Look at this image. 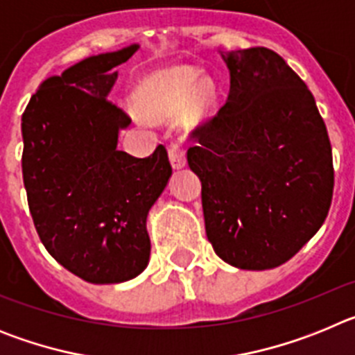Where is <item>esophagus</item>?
I'll return each mask as SVG.
<instances>
[{
  "label": "esophagus",
  "mask_w": 355,
  "mask_h": 355,
  "mask_svg": "<svg viewBox=\"0 0 355 355\" xmlns=\"http://www.w3.org/2000/svg\"><path fill=\"white\" fill-rule=\"evenodd\" d=\"M168 159H171L172 167L181 168L187 165V156H184V149L181 147L180 142H172L168 146Z\"/></svg>",
  "instance_id": "esophagus-1"
}]
</instances>
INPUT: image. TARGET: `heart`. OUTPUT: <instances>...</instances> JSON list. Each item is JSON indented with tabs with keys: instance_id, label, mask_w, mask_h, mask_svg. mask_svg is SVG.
I'll return each instance as SVG.
<instances>
[{
	"instance_id": "b5f03b06",
	"label": "heart",
	"mask_w": 355,
	"mask_h": 355,
	"mask_svg": "<svg viewBox=\"0 0 355 355\" xmlns=\"http://www.w3.org/2000/svg\"><path fill=\"white\" fill-rule=\"evenodd\" d=\"M202 80L197 67L180 65L155 72L135 90L133 101L140 114L153 121H168L175 115L187 114L199 119L213 103V87Z\"/></svg>"
}]
</instances>
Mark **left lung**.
<instances>
[{
  "instance_id": "obj_1",
  "label": "left lung",
  "mask_w": 355,
  "mask_h": 355,
  "mask_svg": "<svg viewBox=\"0 0 355 355\" xmlns=\"http://www.w3.org/2000/svg\"><path fill=\"white\" fill-rule=\"evenodd\" d=\"M222 58L227 101L192 131L187 153L202 183L206 236L229 265L275 268L315 236L331 208L327 128L283 56L250 48Z\"/></svg>"
}]
</instances>
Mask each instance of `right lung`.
I'll list each match as a JSON object with an SVG mask.
<instances>
[{
    "label": "right lung",
    "mask_w": 355,
    "mask_h": 355,
    "mask_svg": "<svg viewBox=\"0 0 355 355\" xmlns=\"http://www.w3.org/2000/svg\"><path fill=\"white\" fill-rule=\"evenodd\" d=\"M137 44L89 56L44 81L23 114V181L40 241L94 284L124 283L149 263L147 213L172 167L163 146L147 158L117 149L131 119L108 99L115 69Z\"/></svg>",
    "instance_id": "add662e5"
}]
</instances>
